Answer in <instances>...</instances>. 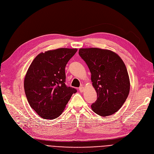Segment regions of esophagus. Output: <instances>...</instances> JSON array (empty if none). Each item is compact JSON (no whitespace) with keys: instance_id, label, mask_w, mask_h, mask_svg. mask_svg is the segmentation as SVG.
<instances>
[{"instance_id":"obj_1","label":"esophagus","mask_w":154,"mask_h":154,"mask_svg":"<svg viewBox=\"0 0 154 154\" xmlns=\"http://www.w3.org/2000/svg\"><path fill=\"white\" fill-rule=\"evenodd\" d=\"M79 91H80V92H83L84 91V87H82V86L80 87L79 88Z\"/></svg>"}]
</instances>
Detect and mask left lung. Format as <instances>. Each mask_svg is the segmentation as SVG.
Returning <instances> with one entry per match:
<instances>
[{
    "label": "left lung",
    "mask_w": 154,
    "mask_h": 154,
    "mask_svg": "<svg viewBox=\"0 0 154 154\" xmlns=\"http://www.w3.org/2000/svg\"><path fill=\"white\" fill-rule=\"evenodd\" d=\"M79 54L90 70L97 94L91 105L92 110L102 117L114 114L123 106L130 91L124 62L116 53L99 48H80Z\"/></svg>",
    "instance_id": "8db88e82"
}]
</instances>
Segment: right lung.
I'll list each match as a JSON object with an SVG mask.
<instances>
[{
	"instance_id": "1",
	"label": "right lung",
	"mask_w": 154,
	"mask_h": 154,
	"mask_svg": "<svg viewBox=\"0 0 154 154\" xmlns=\"http://www.w3.org/2000/svg\"><path fill=\"white\" fill-rule=\"evenodd\" d=\"M77 48H60L39 54L24 79V90L30 107L45 119L59 117L77 90L67 87L65 68Z\"/></svg>"
}]
</instances>
